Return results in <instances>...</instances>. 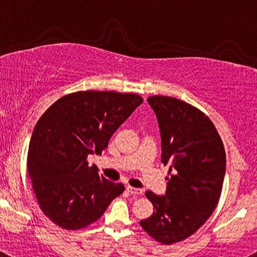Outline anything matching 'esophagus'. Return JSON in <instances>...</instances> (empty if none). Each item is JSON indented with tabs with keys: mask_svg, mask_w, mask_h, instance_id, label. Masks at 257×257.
Instances as JSON below:
<instances>
[{
	"mask_svg": "<svg viewBox=\"0 0 257 257\" xmlns=\"http://www.w3.org/2000/svg\"><path fill=\"white\" fill-rule=\"evenodd\" d=\"M126 191H128L129 193H131V195H133V196H142V195H143V189L134 188V187H131V186L126 187Z\"/></svg>",
	"mask_w": 257,
	"mask_h": 257,
	"instance_id": "esophagus-1",
	"label": "esophagus"
}]
</instances>
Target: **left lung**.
Here are the masks:
<instances>
[{
  "label": "left lung",
  "instance_id": "obj_1",
  "mask_svg": "<svg viewBox=\"0 0 257 257\" xmlns=\"http://www.w3.org/2000/svg\"><path fill=\"white\" fill-rule=\"evenodd\" d=\"M162 139L161 162L169 164L166 196L147 191L151 217L141 221L149 236L164 245L186 240L217 206L226 171L220 134L207 115L171 96H149Z\"/></svg>",
  "mask_w": 257,
  "mask_h": 257
}]
</instances>
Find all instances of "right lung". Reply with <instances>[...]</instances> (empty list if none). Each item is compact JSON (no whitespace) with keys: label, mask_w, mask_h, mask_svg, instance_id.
I'll return each mask as SVG.
<instances>
[{"label":"right lung","mask_w":257,"mask_h":257,"mask_svg":"<svg viewBox=\"0 0 257 257\" xmlns=\"http://www.w3.org/2000/svg\"><path fill=\"white\" fill-rule=\"evenodd\" d=\"M143 103L137 94L78 91L62 96L41 115L32 132L27 173L42 212L65 230H79L101 217L124 191L89 166L114 132Z\"/></svg>","instance_id":"add662e5"}]
</instances>
